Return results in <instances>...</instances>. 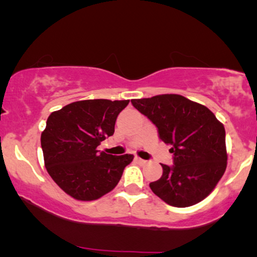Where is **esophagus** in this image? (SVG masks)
I'll return each mask as SVG.
<instances>
[{
  "label": "esophagus",
  "instance_id": "esophagus-1",
  "mask_svg": "<svg viewBox=\"0 0 257 257\" xmlns=\"http://www.w3.org/2000/svg\"><path fill=\"white\" fill-rule=\"evenodd\" d=\"M136 160L138 161L139 164H142V165L147 164V160H144V159H142V158H139V157H136Z\"/></svg>",
  "mask_w": 257,
  "mask_h": 257
}]
</instances>
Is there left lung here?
<instances>
[{
	"mask_svg": "<svg viewBox=\"0 0 257 257\" xmlns=\"http://www.w3.org/2000/svg\"><path fill=\"white\" fill-rule=\"evenodd\" d=\"M131 103L157 126L159 138L171 145L172 166L150 184L168 205L189 207L208 196L227 167L226 131L215 114L180 94H159Z\"/></svg>",
	"mask_w": 257,
	"mask_h": 257,
	"instance_id": "1",
	"label": "left lung"
}]
</instances>
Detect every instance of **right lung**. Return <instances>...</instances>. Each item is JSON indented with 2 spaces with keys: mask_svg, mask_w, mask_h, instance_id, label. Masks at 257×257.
<instances>
[{
  "mask_svg": "<svg viewBox=\"0 0 257 257\" xmlns=\"http://www.w3.org/2000/svg\"><path fill=\"white\" fill-rule=\"evenodd\" d=\"M128 101L79 100L49 115L41 136L45 168L73 199L92 201L111 192L133 160L132 154L112 156L97 150L114 133L118 114Z\"/></svg>",
  "mask_w": 257,
  "mask_h": 257,
  "instance_id": "right-lung-1",
  "label": "right lung"
}]
</instances>
